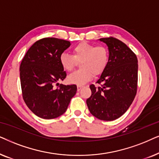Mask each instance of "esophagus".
<instances>
[{
  "mask_svg": "<svg viewBox=\"0 0 159 159\" xmlns=\"http://www.w3.org/2000/svg\"><path fill=\"white\" fill-rule=\"evenodd\" d=\"M82 87H83V85H78L77 86V89L78 91H80L82 89Z\"/></svg>",
  "mask_w": 159,
  "mask_h": 159,
  "instance_id": "esophagus-1",
  "label": "esophagus"
}]
</instances>
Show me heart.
Listing matches in <instances>:
<instances>
[{
    "mask_svg": "<svg viewBox=\"0 0 159 159\" xmlns=\"http://www.w3.org/2000/svg\"><path fill=\"white\" fill-rule=\"evenodd\" d=\"M73 55L63 52L60 56V62L67 72L75 69L78 62L81 67L78 70L67 78L69 83L81 85L92 78L93 74L98 75L106 68L108 63V50L104 46H95L93 44L82 42L74 46Z\"/></svg>",
    "mask_w": 159,
    "mask_h": 159,
    "instance_id": "obj_1",
    "label": "heart"
}]
</instances>
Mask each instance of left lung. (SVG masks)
Masks as SVG:
<instances>
[{"mask_svg": "<svg viewBox=\"0 0 159 159\" xmlns=\"http://www.w3.org/2000/svg\"><path fill=\"white\" fill-rule=\"evenodd\" d=\"M108 46L109 59L96 87L90 85L92 95L86 99L90 113L103 120L120 117L132 105L137 89L138 64L136 54L120 40L100 39Z\"/></svg>", "mask_w": 159, "mask_h": 159, "instance_id": "8db88e82", "label": "left lung"}]
</instances>
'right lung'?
Wrapping results in <instances>:
<instances>
[{
  "instance_id": "right-lung-1",
  "label": "right lung",
  "mask_w": 159,
  "mask_h": 159,
  "mask_svg": "<svg viewBox=\"0 0 159 159\" xmlns=\"http://www.w3.org/2000/svg\"><path fill=\"white\" fill-rule=\"evenodd\" d=\"M70 46L68 41L43 38L29 48L21 62L23 99L40 118L52 119L62 115L77 92L75 84L54 86L67 76L60 62V56Z\"/></svg>"
}]
</instances>
